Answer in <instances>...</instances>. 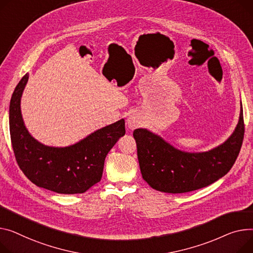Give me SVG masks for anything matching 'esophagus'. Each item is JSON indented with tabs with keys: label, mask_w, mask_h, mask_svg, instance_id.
I'll list each match as a JSON object with an SVG mask.
<instances>
[{
	"label": "esophagus",
	"mask_w": 253,
	"mask_h": 253,
	"mask_svg": "<svg viewBox=\"0 0 253 253\" xmlns=\"http://www.w3.org/2000/svg\"><path fill=\"white\" fill-rule=\"evenodd\" d=\"M127 124H128L129 129H131V130L139 127V125H140V118H139V116L136 115V114H132L131 116H129L128 120H127Z\"/></svg>",
	"instance_id": "esophagus-1"
}]
</instances>
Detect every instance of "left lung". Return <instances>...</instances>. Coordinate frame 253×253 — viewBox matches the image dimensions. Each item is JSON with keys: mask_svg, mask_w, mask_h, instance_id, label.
I'll return each instance as SVG.
<instances>
[{"mask_svg": "<svg viewBox=\"0 0 253 253\" xmlns=\"http://www.w3.org/2000/svg\"><path fill=\"white\" fill-rule=\"evenodd\" d=\"M142 178L151 188L167 193H185L209 186L225 176L236 161L244 137L241 107L239 122L221 145L205 153H186L146 129L133 131Z\"/></svg>", "mask_w": 253, "mask_h": 253, "instance_id": "left-lung-1", "label": "left lung"}]
</instances>
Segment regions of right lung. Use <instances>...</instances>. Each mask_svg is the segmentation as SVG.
Segmentation results:
<instances>
[{
    "mask_svg": "<svg viewBox=\"0 0 253 253\" xmlns=\"http://www.w3.org/2000/svg\"><path fill=\"white\" fill-rule=\"evenodd\" d=\"M27 81L28 74H25L12 94L9 109L17 164L39 187L62 194L85 192L102 179L108 153L125 135L124 119L94 131L73 145L46 146L30 135L22 119L20 100Z\"/></svg>",
    "mask_w": 253,
    "mask_h": 253,
    "instance_id": "1",
    "label": "right lung"
}]
</instances>
